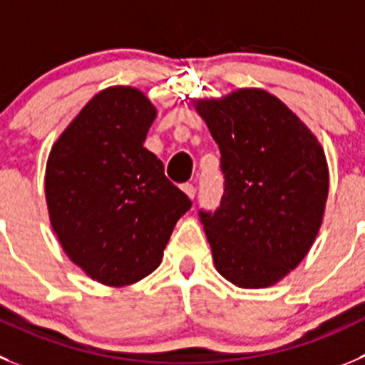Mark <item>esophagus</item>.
Instances as JSON below:
<instances>
[{"label": "esophagus", "instance_id": "1", "mask_svg": "<svg viewBox=\"0 0 365 365\" xmlns=\"http://www.w3.org/2000/svg\"><path fill=\"white\" fill-rule=\"evenodd\" d=\"M182 190L187 194V196H189L190 200H194V196H196V187H194L192 183H183Z\"/></svg>", "mask_w": 365, "mask_h": 365}]
</instances>
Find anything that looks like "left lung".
Wrapping results in <instances>:
<instances>
[{"label": "left lung", "mask_w": 365, "mask_h": 365, "mask_svg": "<svg viewBox=\"0 0 365 365\" xmlns=\"http://www.w3.org/2000/svg\"><path fill=\"white\" fill-rule=\"evenodd\" d=\"M221 151L225 194L202 214L214 267L237 288L277 284L324 220L329 169L312 129L263 88L192 98Z\"/></svg>", "instance_id": "left-lung-1"}]
</instances>
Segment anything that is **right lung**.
Masks as SVG:
<instances>
[{
  "instance_id": "obj_1",
  "label": "right lung",
  "mask_w": 365,
  "mask_h": 365,
  "mask_svg": "<svg viewBox=\"0 0 365 365\" xmlns=\"http://www.w3.org/2000/svg\"><path fill=\"white\" fill-rule=\"evenodd\" d=\"M158 115L148 95L110 86L86 102L53 142L44 171L52 230L90 279L129 286L160 267L190 200L144 148Z\"/></svg>"
}]
</instances>
